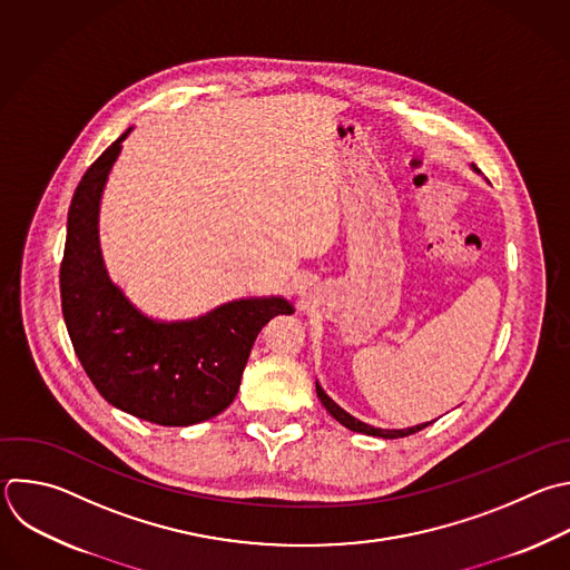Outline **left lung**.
<instances>
[{
	"mask_svg": "<svg viewBox=\"0 0 570 570\" xmlns=\"http://www.w3.org/2000/svg\"><path fill=\"white\" fill-rule=\"evenodd\" d=\"M472 167V171H476L479 174V169L474 167V165H470ZM315 392H317V399L322 401V405H324V410L340 423V425H344L346 430H351V432H360V434H366V436H377V439H401V436H410V434H414V432H419V430H423V428H428V425H432V421L430 423H421V425H412V428H403V430H390V428H375V425H368V423H364V421H360V419H355V416H351L346 410H342L324 390H322V385L315 381Z\"/></svg>",
	"mask_w": 570,
	"mask_h": 570,
	"instance_id": "obj_1",
	"label": "left lung"
}]
</instances>
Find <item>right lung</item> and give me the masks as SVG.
<instances>
[{"instance_id": "right-lung-1", "label": "right lung", "mask_w": 570, "mask_h": 570, "mask_svg": "<svg viewBox=\"0 0 570 570\" xmlns=\"http://www.w3.org/2000/svg\"><path fill=\"white\" fill-rule=\"evenodd\" d=\"M129 127L78 183L60 266L62 315L100 396L140 421L187 428L237 396L250 348L271 317L293 313L284 295L228 299L197 317L160 320L111 279L100 248V204Z\"/></svg>"}]
</instances>
